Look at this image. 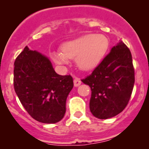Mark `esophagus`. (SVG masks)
Segmentation results:
<instances>
[{
    "mask_svg": "<svg viewBox=\"0 0 149 149\" xmlns=\"http://www.w3.org/2000/svg\"><path fill=\"white\" fill-rule=\"evenodd\" d=\"M80 84H81V80H80V79L78 78V77H75L74 80V86L75 87H77Z\"/></svg>",
    "mask_w": 149,
    "mask_h": 149,
    "instance_id": "obj_1",
    "label": "esophagus"
}]
</instances>
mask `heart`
Returning <instances> with one entry per match:
<instances>
[{
	"label": "heart",
	"mask_w": 149,
	"mask_h": 149,
	"mask_svg": "<svg viewBox=\"0 0 149 149\" xmlns=\"http://www.w3.org/2000/svg\"><path fill=\"white\" fill-rule=\"evenodd\" d=\"M109 46L107 37L100 34H86L63 43L61 52H52L51 58L59 65H65L68 59H74L77 67L88 72L103 61Z\"/></svg>",
	"instance_id": "1"
}]
</instances>
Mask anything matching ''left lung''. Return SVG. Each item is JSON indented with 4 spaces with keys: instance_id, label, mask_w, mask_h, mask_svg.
Segmentation results:
<instances>
[{
    "instance_id": "left-lung-1",
    "label": "left lung",
    "mask_w": 149,
    "mask_h": 149,
    "mask_svg": "<svg viewBox=\"0 0 149 149\" xmlns=\"http://www.w3.org/2000/svg\"><path fill=\"white\" fill-rule=\"evenodd\" d=\"M82 82L91 88L89 108L95 117L109 119L122 112L134 84V69L129 48L120 40Z\"/></svg>"
}]
</instances>
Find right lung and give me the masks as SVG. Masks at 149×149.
Here are the masks:
<instances>
[{
	"label": "right lung",
	"mask_w": 149,
	"mask_h": 149,
	"mask_svg": "<svg viewBox=\"0 0 149 149\" xmlns=\"http://www.w3.org/2000/svg\"><path fill=\"white\" fill-rule=\"evenodd\" d=\"M14 65L15 91L29 114L43 123L61 121L74 86L72 76L56 73L46 56L27 46Z\"/></svg>",
	"instance_id": "obj_1"
}]
</instances>
